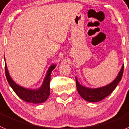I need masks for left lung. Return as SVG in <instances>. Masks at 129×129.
Instances as JSON below:
<instances>
[{
  "label": "left lung",
  "instance_id": "left-lung-1",
  "mask_svg": "<svg viewBox=\"0 0 129 129\" xmlns=\"http://www.w3.org/2000/svg\"><path fill=\"white\" fill-rule=\"evenodd\" d=\"M123 69H124V64H123L119 74L112 82L100 88H91L83 86L80 84L78 78L76 77V88L80 95L83 99H84L85 100L90 102H98L104 100L115 90L116 86H117L118 84L121 81L123 76Z\"/></svg>",
  "mask_w": 129,
  "mask_h": 129
}]
</instances>
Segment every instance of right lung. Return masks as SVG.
I'll return each instance as SVG.
<instances>
[{
	"instance_id": "add662e5",
	"label": "right lung",
	"mask_w": 129,
	"mask_h": 129,
	"mask_svg": "<svg viewBox=\"0 0 129 129\" xmlns=\"http://www.w3.org/2000/svg\"><path fill=\"white\" fill-rule=\"evenodd\" d=\"M55 67L56 64H52L50 66L47 71V74L45 76L42 85L38 89H29L17 84L10 76L6 62H5V73L8 84L20 98L29 103L41 104L45 102L50 95L49 83L51 80V74Z\"/></svg>"
}]
</instances>
